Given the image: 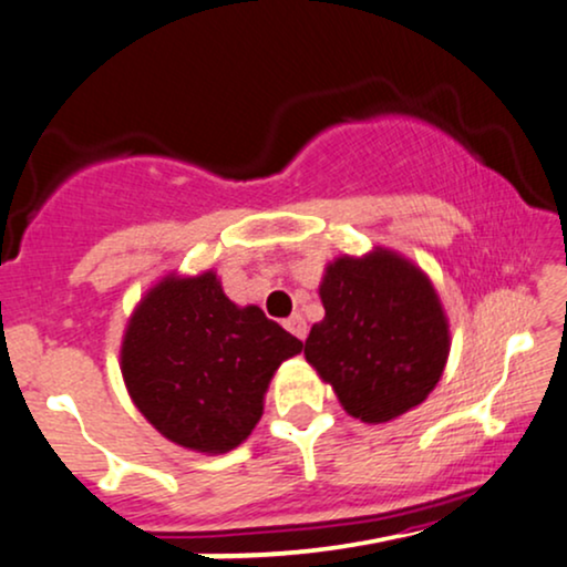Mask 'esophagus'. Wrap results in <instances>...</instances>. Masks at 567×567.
Here are the masks:
<instances>
[{"label":"esophagus","mask_w":567,"mask_h":567,"mask_svg":"<svg viewBox=\"0 0 567 567\" xmlns=\"http://www.w3.org/2000/svg\"><path fill=\"white\" fill-rule=\"evenodd\" d=\"M285 327L292 332L296 338L306 340V336H309V327H306V319L301 317V313H292L290 319H285Z\"/></svg>","instance_id":"obj_1"}]
</instances>
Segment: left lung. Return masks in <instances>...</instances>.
Here are the masks:
<instances>
[{
	"label": "left lung",
	"instance_id": "1",
	"mask_svg": "<svg viewBox=\"0 0 567 567\" xmlns=\"http://www.w3.org/2000/svg\"><path fill=\"white\" fill-rule=\"evenodd\" d=\"M324 319L306 338V361L361 422H388L422 404L449 359V322L425 271L374 248L327 264Z\"/></svg>",
	"mask_w": 567,
	"mask_h": 567
}]
</instances>
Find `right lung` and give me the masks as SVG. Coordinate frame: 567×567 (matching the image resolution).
Segmentation results:
<instances>
[{
  "label": "right lung",
  "instance_id": "1",
  "mask_svg": "<svg viewBox=\"0 0 567 567\" xmlns=\"http://www.w3.org/2000/svg\"><path fill=\"white\" fill-rule=\"evenodd\" d=\"M303 343L224 296L216 271L163 277L128 319L121 372L134 406L168 441L227 454L264 414V395Z\"/></svg>",
  "mask_w": 567,
  "mask_h": 567
}]
</instances>
